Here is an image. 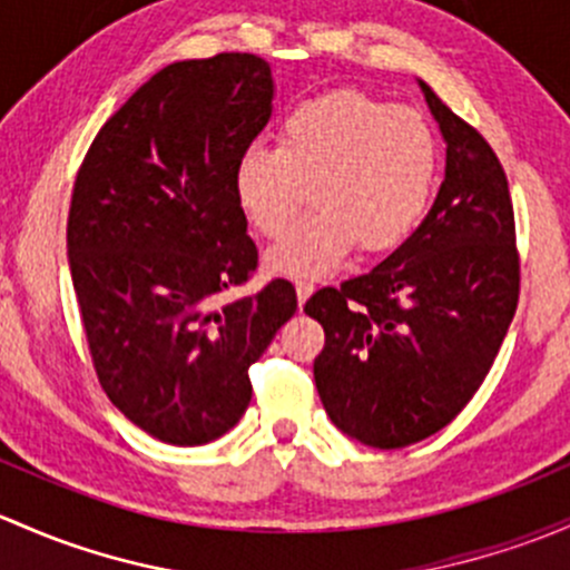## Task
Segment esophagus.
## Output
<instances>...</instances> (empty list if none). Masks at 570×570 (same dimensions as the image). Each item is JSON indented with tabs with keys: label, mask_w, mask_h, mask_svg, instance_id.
I'll use <instances>...</instances> for the list:
<instances>
[{
	"label": "esophagus",
	"mask_w": 570,
	"mask_h": 570,
	"mask_svg": "<svg viewBox=\"0 0 570 570\" xmlns=\"http://www.w3.org/2000/svg\"><path fill=\"white\" fill-rule=\"evenodd\" d=\"M295 289H297V301H301V305H303L311 297V292H314V281H303L301 278L295 284Z\"/></svg>",
	"instance_id": "34e87169"
}]
</instances>
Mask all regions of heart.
Returning a JSON list of instances; mask_svg holds the SVG:
<instances>
[{
  "mask_svg": "<svg viewBox=\"0 0 570 570\" xmlns=\"http://www.w3.org/2000/svg\"><path fill=\"white\" fill-rule=\"evenodd\" d=\"M278 144L237 155V205L262 235L278 237L311 185L314 209L267 250L284 275H322L352 248L385 254L417 232L440 183V141L429 119L357 89H327L292 104Z\"/></svg>",
  "mask_w": 570,
  "mask_h": 570,
  "instance_id": "obj_1",
  "label": "heart"
}]
</instances>
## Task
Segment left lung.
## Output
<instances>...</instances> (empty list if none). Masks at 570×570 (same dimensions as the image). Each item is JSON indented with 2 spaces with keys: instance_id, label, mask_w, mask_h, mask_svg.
I'll return each mask as SVG.
<instances>
[{
  "instance_id": "1",
  "label": "left lung",
  "mask_w": 570,
  "mask_h": 570,
  "mask_svg": "<svg viewBox=\"0 0 570 570\" xmlns=\"http://www.w3.org/2000/svg\"><path fill=\"white\" fill-rule=\"evenodd\" d=\"M445 179L417 232L371 273L325 286L314 380L331 421L363 445L406 448L445 429L487 380L519 305L508 177L489 141L429 83Z\"/></svg>"
}]
</instances>
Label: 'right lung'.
<instances>
[{
  "instance_id": "obj_1",
  "label": "right lung",
  "mask_w": 570,
  "mask_h": 570,
  "mask_svg": "<svg viewBox=\"0 0 570 570\" xmlns=\"http://www.w3.org/2000/svg\"><path fill=\"white\" fill-rule=\"evenodd\" d=\"M269 100L256 53L175 62L109 117L76 175L68 259L95 374L128 421L169 445L235 426L248 368L297 311L286 278L224 301L259 267L235 164Z\"/></svg>"
}]
</instances>
